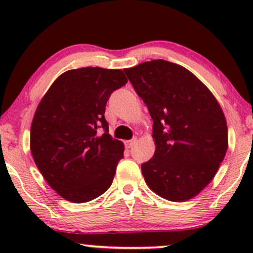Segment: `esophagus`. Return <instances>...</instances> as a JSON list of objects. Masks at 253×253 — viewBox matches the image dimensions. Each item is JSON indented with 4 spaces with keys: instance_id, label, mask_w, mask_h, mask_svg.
<instances>
[{
    "instance_id": "34e87169",
    "label": "esophagus",
    "mask_w": 253,
    "mask_h": 253,
    "mask_svg": "<svg viewBox=\"0 0 253 253\" xmlns=\"http://www.w3.org/2000/svg\"><path fill=\"white\" fill-rule=\"evenodd\" d=\"M136 144V138H133V139H130V140H128L126 143V145H127V147H128V149H130V147H133L134 146V145Z\"/></svg>"
}]
</instances>
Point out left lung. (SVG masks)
I'll list each match as a JSON object with an SVG mask.
<instances>
[{"label":"left lung","mask_w":253,"mask_h":253,"mask_svg":"<svg viewBox=\"0 0 253 253\" xmlns=\"http://www.w3.org/2000/svg\"><path fill=\"white\" fill-rule=\"evenodd\" d=\"M124 71L153 120L156 151L141 164L145 182L169 201L196 196L227 151L221 107L195 75L175 63L157 59Z\"/></svg>","instance_id":"left-lung-1"}]
</instances>
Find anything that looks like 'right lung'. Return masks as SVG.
<instances>
[{
  "label": "right lung",
  "mask_w": 253,
  "mask_h": 253,
  "mask_svg": "<svg viewBox=\"0 0 253 253\" xmlns=\"http://www.w3.org/2000/svg\"><path fill=\"white\" fill-rule=\"evenodd\" d=\"M126 83L121 70H69L38 106L32 156L46 182L68 201H91L112 185L124 144L109 135L104 112L112 92Z\"/></svg>",
  "instance_id": "obj_1"
}]
</instances>
